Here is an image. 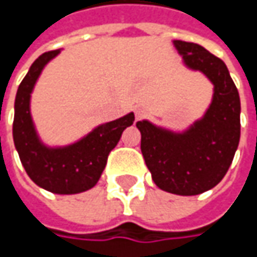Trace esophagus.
Listing matches in <instances>:
<instances>
[{
    "instance_id": "obj_1",
    "label": "esophagus",
    "mask_w": 257,
    "mask_h": 257,
    "mask_svg": "<svg viewBox=\"0 0 257 257\" xmlns=\"http://www.w3.org/2000/svg\"><path fill=\"white\" fill-rule=\"evenodd\" d=\"M134 115H136V120H140L144 115V110L143 108H136L134 110Z\"/></svg>"
}]
</instances>
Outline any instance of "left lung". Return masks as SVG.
<instances>
[{
  "label": "left lung",
  "instance_id": "obj_1",
  "mask_svg": "<svg viewBox=\"0 0 257 257\" xmlns=\"http://www.w3.org/2000/svg\"><path fill=\"white\" fill-rule=\"evenodd\" d=\"M183 64L213 84L212 103L199 120L174 132L149 120L137 121L142 153L159 189L194 196L213 189L224 177L240 140V97L220 58L194 43L174 40Z\"/></svg>",
  "mask_w": 257,
  "mask_h": 257
}]
</instances>
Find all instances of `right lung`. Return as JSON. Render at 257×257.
Returning a JSON list of instances; mask_svg holds the SVG:
<instances>
[{
    "label": "right lung",
    "instance_id": "right-lung-1",
    "mask_svg": "<svg viewBox=\"0 0 257 257\" xmlns=\"http://www.w3.org/2000/svg\"><path fill=\"white\" fill-rule=\"evenodd\" d=\"M60 53L61 50H54L40 55L21 81L15 95L13 137L25 172L37 186L55 194H77L90 190L100 180L108 153L124 128L133 124L134 113L98 124L74 143L47 146L31 115V94L45 65Z\"/></svg>",
    "mask_w": 257,
    "mask_h": 257
}]
</instances>
